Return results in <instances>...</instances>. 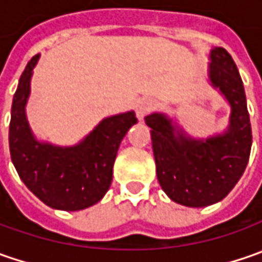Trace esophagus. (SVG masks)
<instances>
[{"label": "esophagus", "mask_w": 262, "mask_h": 262, "mask_svg": "<svg viewBox=\"0 0 262 262\" xmlns=\"http://www.w3.org/2000/svg\"><path fill=\"white\" fill-rule=\"evenodd\" d=\"M150 109H151V102L148 100V99H141V100H138V103L136 106V112L137 116L141 119V118H144V116L150 112Z\"/></svg>", "instance_id": "esophagus-1"}]
</instances>
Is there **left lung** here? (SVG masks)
<instances>
[{
    "label": "left lung",
    "mask_w": 262,
    "mask_h": 262,
    "mask_svg": "<svg viewBox=\"0 0 262 262\" xmlns=\"http://www.w3.org/2000/svg\"><path fill=\"white\" fill-rule=\"evenodd\" d=\"M210 58V80L232 106L226 134L198 141L176 129L162 114L146 116L159 184L170 200L188 207L223 200L245 172L252 146L247 97L236 64L225 48H214Z\"/></svg>",
    "instance_id": "8db88e82"
}]
</instances>
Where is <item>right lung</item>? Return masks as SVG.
Returning a JSON list of instances; mask_svg holds the SVG:
<instances>
[{
  "instance_id": "right-lung-1",
  "label": "right lung",
  "mask_w": 262,
  "mask_h": 262,
  "mask_svg": "<svg viewBox=\"0 0 262 262\" xmlns=\"http://www.w3.org/2000/svg\"><path fill=\"white\" fill-rule=\"evenodd\" d=\"M37 59L39 55L29 61L13 97L8 133L11 160L25 185L46 206L66 211L83 210L107 192L118 148L126 131L137 124L136 114L106 118L76 147L61 148L36 141L25 106Z\"/></svg>"
}]
</instances>
